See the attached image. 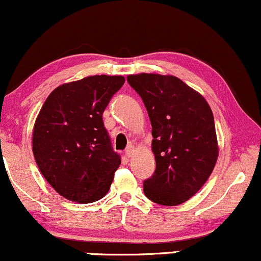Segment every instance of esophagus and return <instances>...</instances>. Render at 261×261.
<instances>
[{"mask_svg":"<svg viewBox=\"0 0 261 261\" xmlns=\"http://www.w3.org/2000/svg\"><path fill=\"white\" fill-rule=\"evenodd\" d=\"M135 150H136V148H135L134 146H128L127 148H126V150H125V154H126L127 158H131V156L134 155Z\"/></svg>","mask_w":261,"mask_h":261,"instance_id":"34e87169","label":"esophagus"}]
</instances>
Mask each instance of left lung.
Instances as JSON below:
<instances>
[{
	"instance_id": "8db88e82",
	"label": "left lung",
	"mask_w": 261,
	"mask_h": 261,
	"mask_svg": "<svg viewBox=\"0 0 261 261\" xmlns=\"http://www.w3.org/2000/svg\"><path fill=\"white\" fill-rule=\"evenodd\" d=\"M152 124L153 176L143 182L152 202L178 205L212 175L219 156L214 117L205 98L174 75H128Z\"/></svg>"
}]
</instances>
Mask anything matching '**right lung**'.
Masks as SVG:
<instances>
[{
	"label": "right lung",
	"instance_id": "right-lung-1",
	"mask_svg": "<svg viewBox=\"0 0 261 261\" xmlns=\"http://www.w3.org/2000/svg\"><path fill=\"white\" fill-rule=\"evenodd\" d=\"M124 83L121 75H92L63 84L40 109L34 156L46 181L70 202H96L111 188L121 161L112 149L102 114Z\"/></svg>",
	"mask_w": 261,
	"mask_h": 261
}]
</instances>
